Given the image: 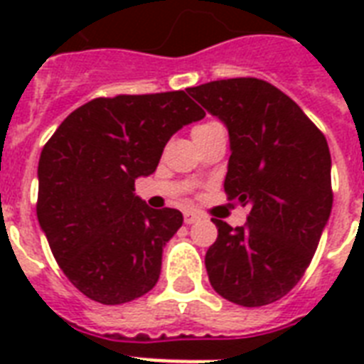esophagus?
<instances>
[{
	"label": "esophagus",
	"instance_id": "esophagus-1",
	"mask_svg": "<svg viewBox=\"0 0 364 364\" xmlns=\"http://www.w3.org/2000/svg\"><path fill=\"white\" fill-rule=\"evenodd\" d=\"M196 221H200V213H196V211H185V223L187 225H193Z\"/></svg>",
	"mask_w": 364,
	"mask_h": 364
}]
</instances>
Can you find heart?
<instances>
[{
  "label": "heart",
  "instance_id": "obj_1",
  "mask_svg": "<svg viewBox=\"0 0 364 364\" xmlns=\"http://www.w3.org/2000/svg\"><path fill=\"white\" fill-rule=\"evenodd\" d=\"M215 124H217V122H204V124H198V126H196V128H194V130H193V134H194V132L204 130V128H210V126H215Z\"/></svg>",
  "mask_w": 364,
  "mask_h": 364
}]
</instances>
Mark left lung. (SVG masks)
I'll list each match as a JSON object with an SVG mask.
<instances>
[{
	"instance_id": "1",
	"label": "left lung",
	"mask_w": 364,
	"mask_h": 364,
	"mask_svg": "<svg viewBox=\"0 0 364 364\" xmlns=\"http://www.w3.org/2000/svg\"><path fill=\"white\" fill-rule=\"evenodd\" d=\"M230 136L228 200L249 205L247 223H215L205 253L211 287L245 308L276 302L300 282L333 210L331 153L323 132L270 82L255 77L188 88Z\"/></svg>"
}]
</instances>
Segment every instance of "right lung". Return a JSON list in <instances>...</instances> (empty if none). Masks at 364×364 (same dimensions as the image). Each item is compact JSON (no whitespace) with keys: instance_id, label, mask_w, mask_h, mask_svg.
Segmentation results:
<instances>
[{"instance_id":"obj_1","label":"right lung","mask_w":364,"mask_h":364,"mask_svg":"<svg viewBox=\"0 0 364 364\" xmlns=\"http://www.w3.org/2000/svg\"><path fill=\"white\" fill-rule=\"evenodd\" d=\"M183 90L96 98L64 119L39 156L37 219L54 259L85 296L115 306L156 285L179 210L136 196L179 128L204 119Z\"/></svg>"}]
</instances>
